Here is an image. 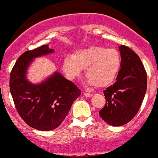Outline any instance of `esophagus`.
I'll return each mask as SVG.
<instances>
[{
  "label": "esophagus",
  "instance_id": "esophagus-1",
  "mask_svg": "<svg viewBox=\"0 0 158 158\" xmlns=\"http://www.w3.org/2000/svg\"><path fill=\"white\" fill-rule=\"evenodd\" d=\"M84 96L86 97H91L93 96L92 94H88V93H84Z\"/></svg>",
  "mask_w": 158,
  "mask_h": 158
}]
</instances>
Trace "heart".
I'll list each match as a JSON object with an SVG mask.
<instances>
[{
    "label": "heart",
    "mask_w": 158,
    "mask_h": 158,
    "mask_svg": "<svg viewBox=\"0 0 158 158\" xmlns=\"http://www.w3.org/2000/svg\"><path fill=\"white\" fill-rule=\"evenodd\" d=\"M121 65V54L117 49L93 45L77 49L71 56L64 57L62 68L69 80L75 79L86 68L87 84L105 87L116 79Z\"/></svg>",
    "instance_id": "1"
}]
</instances>
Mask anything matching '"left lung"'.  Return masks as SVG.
I'll use <instances>...</instances> for the list:
<instances>
[{"label":"left lung","mask_w":158,"mask_h":158,"mask_svg":"<svg viewBox=\"0 0 158 158\" xmlns=\"http://www.w3.org/2000/svg\"><path fill=\"white\" fill-rule=\"evenodd\" d=\"M121 68L116 81L105 90L106 104L99 111L101 118L114 127L132 120L139 110L147 87L146 72L141 60L132 49L119 46Z\"/></svg>","instance_id":"1"}]
</instances>
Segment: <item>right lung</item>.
<instances>
[{"label": "right lung", "instance_id": "obj_1", "mask_svg": "<svg viewBox=\"0 0 158 158\" xmlns=\"http://www.w3.org/2000/svg\"><path fill=\"white\" fill-rule=\"evenodd\" d=\"M53 51L44 45L24 52L15 62L9 78L10 92L18 114L28 126L41 131L60 126L81 95L77 86L58 72L39 85L26 79L27 68L33 59Z\"/></svg>", "mask_w": 158, "mask_h": 158}]
</instances>
